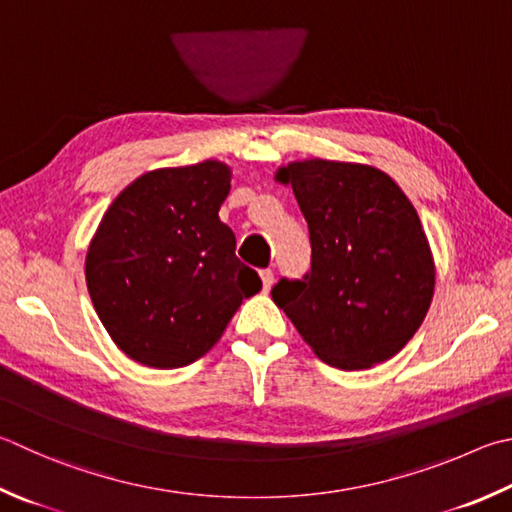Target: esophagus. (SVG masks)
Instances as JSON below:
<instances>
[{
	"label": "esophagus",
	"mask_w": 512,
	"mask_h": 512,
	"mask_svg": "<svg viewBox=\"0 0 512 512\" xmlns=\"http://www.w3.org/2000/svg\"><path fill=\"white\" fill-rule=\"evenodd\" d=\"M259 275H262V284H264V291L268 293V291H271V286H273V282H275V275H273V271H271V268H266V271H262V273H259Z\"/></svg>",
	"instance_id": "34e87169"
}]
</instances>
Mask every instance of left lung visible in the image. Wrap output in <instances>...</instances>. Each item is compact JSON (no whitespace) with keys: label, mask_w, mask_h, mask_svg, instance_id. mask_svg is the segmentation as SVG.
Masks as SVG:
<instances>
[{"label":"left lung","mask_w":512,"mask_h":512,"mask_svg":"<svg viewBox=\"0 0 512 512\" xmlns=\"http://www.w3.org/2000/svg\"><path fill=\"white\" fill-rule=\"evenodd\" d=\"M309 224L311 271L273 302L327 365L367 369L396 356L425 320L434 259L403 190L371 165L309 159L277 170Z\"/></svg>","instance_id":"1"}]
</instances>
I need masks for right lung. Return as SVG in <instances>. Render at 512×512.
Here are the masks:
<instances>
[{
	"mask_svg": "<svg viewBox=\"0 0 512 512\" xmlns=\"http://www.w3.org/2000/svg\"><path fill=\"white\" fill-rule=\"evenodd\" d=\"M228 192L226 163L163 167L129 183L102 217L85 262L87 288L111 340L141 365L199 360L262 288L219 219Z\"/></svg>",
	"mask_w": 512,
	"mask_h": 512,
	"instance_id": "add662e5",
	"label": "right lung"
}]
</instances>
